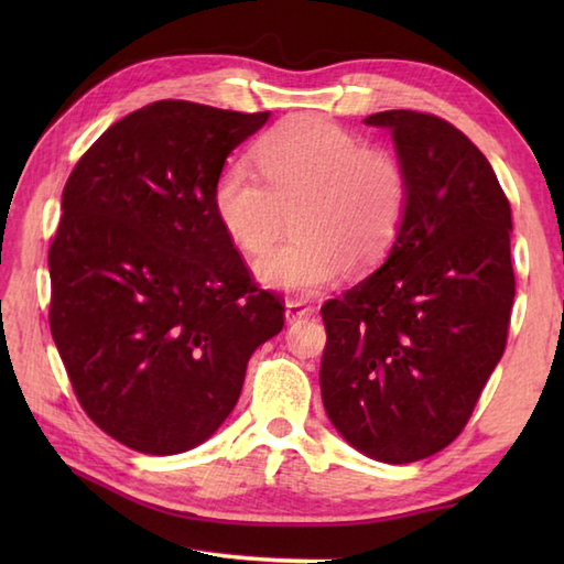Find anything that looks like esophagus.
<instances>
[{"label": "esophagus", "instance_id": "1", "mask_svg": "<svg viewBox=\"0 0 564 564\" xmlns=\"http://www.w3.org/2000/svg\"><path fill=\"white\" fill-rule=\"evenodd\" d=\"M310 315H313V307H310V305H305L301 301L285 303V322H289V325H295V322H301Z\"/></svg>", "mask_w": 564, "mask_h": 564}]
</instances>
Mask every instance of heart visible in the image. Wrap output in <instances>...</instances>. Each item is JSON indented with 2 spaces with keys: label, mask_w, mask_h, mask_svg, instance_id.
Segmentation results:
<instances>
[{
  "label": "heart",
  "mask_w": 564,
  "mask_h": 564,
  "mask_svg": "<svg viewBox=\"0 0 564 564\" xmlns=\"http://www.w3.org/2000/svg\"><path fill=\"white\" fill-rule=\"evenodd\" d=\"M254 160L223 166L213 208L232 242L263 254L289 227L295 235L261 257L271 291L315 295L356 267L386 259L410 208L412 184L398 154L368 148L351 130L313 113L285 118L259 140Z\"/></svg>",
  "instance_id": "1"
}]
</instances>
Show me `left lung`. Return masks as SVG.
<instances>
[{
	"mask_svg": "<svg viewBox=\"0 0 564 564\" xmlns=\"http://www.w3.org/2000/svg\"><path fill=\"white\" fill-rule=\"evenodd\" d=\"M410 174L402 232L382 267L322 307L319 388L341 438L404 465L446 448L507 346L511 208L492 164L431 113L382 111Z\"/></svg>",
	"mask_w": 564,
	"mask_h": 564,
	"instance_id": "left-lung-1",
	"label": "left lung"
}]
</instances>
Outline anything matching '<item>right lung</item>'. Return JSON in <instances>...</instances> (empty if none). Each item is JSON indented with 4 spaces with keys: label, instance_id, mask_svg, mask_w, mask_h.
I'll return each mask as SVG.
<instances>
[{
    "label": "right lung",
    "instance_id": "right-lung-1",
    "mask_svg": "<svg viewBox=\"0 0 564 564\" xmlns=\"http://www.w3.org/2000/svg\"><path fill=\"white\" fill-rule=\"evenodd\" d=\"M191 101L128 113L84 152L47 254L51 332L79 404L138 453L220 429L247 364L283 329L213 208L215 178L269 121Z\"/></svg>",
    "mask_w": 564,
    "mask_h": 564
}]
</instances>
